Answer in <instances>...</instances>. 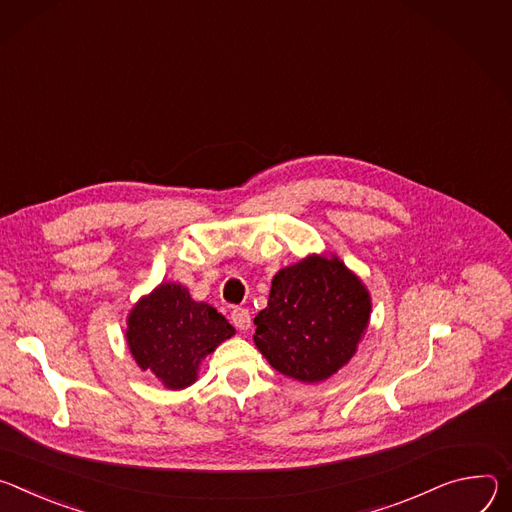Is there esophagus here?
Returning a JSON list of instances; mask_svg holds the SVG:
<instances>
[{"instance_id":"1","label":"esophagus","mask_w":512,"mask_h":512,"mask_svg":"<svg viewBox=\"0 0 512 512\" xmlns=\"http://www.w3.org/2000/svg\"><path fill=\"white\" fill-rule=\"evenodd\" d=\"M232 323H234L240 331L250 329V325H252L250 311H248V309H244V307H236V309L232 311Z\"/></svg>"}]
</instances>
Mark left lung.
<instances>
[{
  "instance_id": "1",
  "label": "left lung",
  "mask_w": 512,
  "mask_h": 512,
  "mask_svg": "<svg viewBox=\"0 0 512 512\" xmlns=\"http://www.w3.org/2000/svg\"><path fill=\"white\" fill-rule=\"evenodd\" d=\"M370 319L360 278L337 258L309 256L272 278L268 307L254 319V342L280 374L319 382L356 352Z\"/></svg>"
}]
</instances>
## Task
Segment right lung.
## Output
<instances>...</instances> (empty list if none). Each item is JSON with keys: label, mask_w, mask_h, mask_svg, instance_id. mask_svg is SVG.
Wrapping results in <instances>:
<instances>
[{"label": "right lung", "mask_w": 512, "mask_h": 512, "mask_svg": "<svg viewBox=\"0 0 512 512\" xmlns=\"http://www.w3.org/2000/svg\"><path fill=\"white\" fill-rule=\"evenodd\" d=\"M236 329L213 307L191 299L175 282H164L128 317V346L142 370L166 388H185L197 378L199 362Z\"/></svg>", "instance_id": "right-lung-1"}]
</instances>
